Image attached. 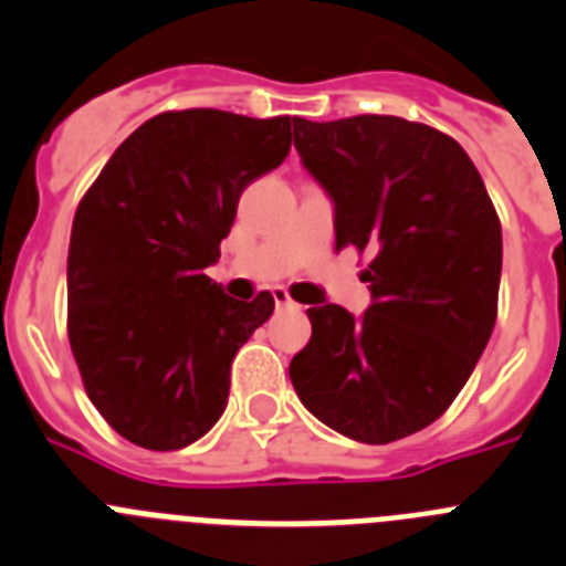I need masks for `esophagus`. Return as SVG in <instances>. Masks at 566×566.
Masks as SVG:
<instances>
[{
  "label": "esophagus",
  "mask_w": 566,
  "mask_h": 566,
  "mask_svg": "<svg viewBox=\"0 0 566 566\" xmlns=\"http://www.w3.org/2000/svg\"><path fill=\"white\" fill-rule=\"evenodd\" d=\"M272 297H274V306L277 308H292L294 300L289 297L286 289H272Z\"/></svg>",
  "instance_id": "esophagus-1"
}]
</instances>
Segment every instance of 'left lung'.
<instances>
[{"label": "left lung", "instance_id": "1", "mask_svg": "<svg viewBox=\"0 0 566 566\" xmlns=\"http://www.w3.org/2000/svg\"><path fill=\"white\" fill-rule=\"evenodd\" d=\"M294 147L334 203L337 249H371V306L308 308L294 391L332 431L388 444L448 411L496 326L502 223L451 135L397 115L294 118Z\"/></svg>", "mask_w": 566, "mask_h": 566}]
</instances>
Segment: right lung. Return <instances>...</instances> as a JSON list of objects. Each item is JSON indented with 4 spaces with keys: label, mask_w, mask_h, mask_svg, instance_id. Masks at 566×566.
I'll use <instances>...</instances> for the list:
<instances>
[{
    "label": "right lung",
    "mask_w": 566,
    "mask_h": 566,
    "mask_svg": "<svg viewBox=\"0 0 566 566\" xmlns=\"http://www.w3.org/2000/svg\"><path fill=\"white\" fill-rule=\"evenodd\" d=\"M294 118L161 113L104 164L73 218L67 334L90 402L133 444L181 451L221 419L238 348L274 297L234 300L207 269L240 192L280 167Z\"/></svg>",
    "instance_id": "add662e5"
}]
</instances>
